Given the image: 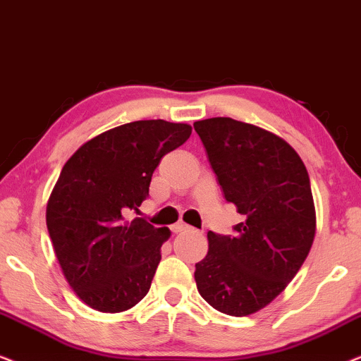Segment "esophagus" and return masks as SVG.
I'll list each match as a JSON object with an SVG mask.
<instances>
[{
  "label": "esophagus",
  "mask_w": 361,
  "mask_h": 361,
  "mask_svg": "<svg viewBox=\"0 0 361 361\" xmlns=\"http://www.w3.org/2000/svg\"><path fill=\"white\" fill-rule=\"evenodd\" d=\"M172 233H182V231H187V230H190V226L189 225H185V224H176V225H172Z\"/></svg>",
  "instance_id": "obj_1"
}]
</instances>
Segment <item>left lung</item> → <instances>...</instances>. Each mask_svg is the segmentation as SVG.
<instances>
[{"instance_id": "left-lung-1", "label": "left lung", "mask_w": 361, "mask_h": 361, "mask_svg": "<svg viewBox=\"0 0 361 361\" xmlns=\"http://www.w3.org/2000/svg\"><path fill=\"white\" fill-rule=\"evenodd\" d=\"M210 166L245 221L235 235L209 231V253L195 264L202 298L243 317L283 293L307 258L315 209L307 169L284 140L231 118L195 121Z\"/></svg>"}]
</instances>
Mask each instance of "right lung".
Segmentation results:
<instances>
[{
  "instance_id": "1",
  "label": "right lung",
  "mask_w": 361,
  "mask_h": 361,
  "mask_svg": "<svg viewBox=\"0 0 361 361\" xmlns=\"http://www.w3.org/2000/svg\"><path fill=\"white\" fill-rule=\"evenodd\" d=\"M192 128L133 121L78 147L47 204V230L71 288L100 312H123L147 294L169 228L126 220L149 197L152 172Z\"/></svg>"
}]
</instances>
